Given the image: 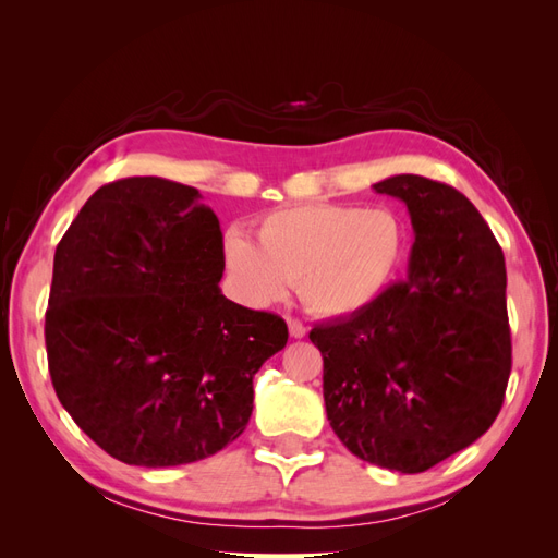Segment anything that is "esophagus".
Segmentation results:
<instances>
[{"instance_id": "esophagus-1", "label": "esophagus", "mask_w": 558, "mask_h": 558, "mask_svg": "<svg viewBox=\"0 0 558 558\" xmlns=\"http://www.w3.org/2000/svg\"><path fill=\"white\" fill-rule=\"evenodd\" d=\"M289 332H291V337H295V340H300V337L307 335V328H305V324H302V320L289 318Z\"/></svg>"}]
</instances>
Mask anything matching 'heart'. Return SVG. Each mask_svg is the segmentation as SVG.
<instances>
[{"instance_id": "1", "label": "heart", "mask_w": 558, "mask_h": 558, "mask_svg": "<svg viewBox=\"0 0 558 558\" xmlns=\"http://www.w3.org/2000/svg\"><path fill=\"white\" fill-rule=\"evenodd\" d=\"M408 253V228L391 209L300 205L267 214L258 244L228 230L223 256L242 298L269 305L298 286L316 316L359 314L386 293Z\"/></svg>"}]
</instances>
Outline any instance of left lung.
<instances>
[{
    "label": "left lung",
    "instance_id": "1",
    "mask_svg": "<svg viewBox=\"0 0 558 558\" xmlns=\"http://www.w3.org/2000/svg\"><path fill=\"white\" fill-rule=\"evenodd\" d=\"M375 191L408 205L410 275L367 310L312 328L342 445L379 468L424 472L496 421L512 369L505 258L472 202L398 174Z\"/></svg>",
    "mask_w": 558,
    "mask_h": 558
}]
</instances>
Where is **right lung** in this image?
<instances>
[{
    "mask_svg": "<svg viewBox=\"0 0 558 558\" xmlns=\"http://www.w3.org/2000/svg\"><path fill=\"white\" fill-rule=\"evenodd\" d=\"M199 197L160 177L111 181L56 248L48 373L76 426L128 465L193 463L238 440L253 375L289 342L281 316L218 289L223 234Z\"/></svg>",
    "mask_w": 558,
    "mask_h": 558,
    "instance_id": "add662e5",
    "label": "right lung"
}]
</instances>
